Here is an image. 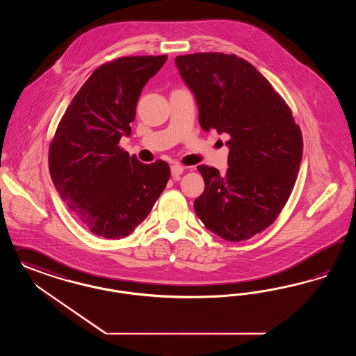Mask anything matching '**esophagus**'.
Instances as JSON below:
<instances>
[{"label":"esophagus","mask_w":356,"mask_h":356,"mask_svg":"<svg viewBox=\"0 0 356 356\" xmlns=\"http://www.w3.org/2000/svg\"><path fill=\"white\" fill-rule=\"evenodd\" d=\"M184 172V167L180 164H173L171 167V173L173 177H179Z\"/></svg>","instance_id":"obj_1"}]
</instances>
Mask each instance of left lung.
<instances>
[{
  "instance_id": "8db88e82",
  "label": "left lung",
  "mask_w": 356,
  "mask_h": 356,
  "mask_svg": "<svg viewBox=\"0 0 356 356\" xmlns=\"http://www.w3.org/2000/svg\"><path fill=\"white\" fill-rule=\"evenodd\" d=\"M176 66L199 106L200 126L230 136L229 168L199 165L204 193L195 211L225 241H245L269 228L296 184L302 132L270 82L243 58L224 53L179 56Z\"/></svg>"
}]
</instances>
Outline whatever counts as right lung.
<instances>
[{
  "mask_svg": "<svg viewBox=\"0 0 356 356\" xmlns=\"http://www.w3.org/2000/svg\"><path fill=\"white\" fill-rule=\"evenodd\" d=\"M167 56L122 57L90 75L58 124L49 171L60 199L94 234L119 240L142 224L170 180V165L143 164L119 147L143 87Z\"/></svg>",
  "mask_w": 356,
  "mask_h": 356,
  "instance_id": "obj_1",
  "label": "right lung"
}]
</instances>
